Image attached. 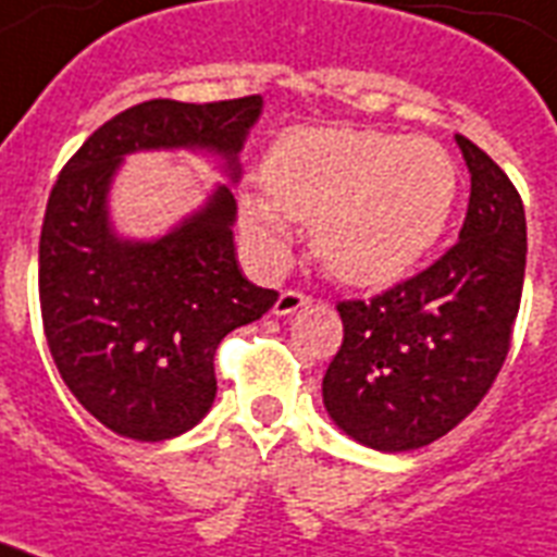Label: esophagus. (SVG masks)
Wrapping results in <instances>:
<instances>
[{
  "mask_svg": "<svg viewBox=\"0 0 557 557\" xmlns=\"http://www.w3.org/2000/svg\"><path fill=\"white\" fill-rule=\"evenodd\" d=\"M312 304V297L304 295V292H280L277 304H274V314H295L297 309H304V306Z\"/></svg>",
  "mask_w": 557,
  "mask_h": 557,
  "instance_id": "obj_1",
  "label": "esophagus"
}]
</instances>
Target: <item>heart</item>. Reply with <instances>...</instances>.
<instances>
[{
    "label": "heart",
    "instance_id": "obj_1",
    "mask_svg": "<svg viewBox=\"0 0 557 557\" xmlns=\"http://www.w3.org/2000/svg\"><path fill=\"white\" fill-rule=\"evenodd\" d=\"M262 190L239 196L253 260L280 269L288 219L312 222L318 260L352 286L405 277L440 243L457 199V168L428 138L367 129H292L262 161Z\"/></svg>",
    "mask_w": 557,
    "mask_h": 557
}]
</instances>
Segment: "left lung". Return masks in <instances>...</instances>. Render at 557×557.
<instances>
[{"label":"left lung","instance_id":"8db88e82","mask_svg":"<svg viewBox=\"0 0 557 557\" xmlns=\"http://www.w3.org/2000/svg\"><path fill=\"white\" fill-rule=\"evenodd\" d=\"M471 173L459 243L372 300L338 304L344 344L323 407L349 440L398 454L431 445L474 410L511 344L527 271V213L509 176L457 135Z\"/></svg>","mask_w":557,"mask_h":557}]
</instances>
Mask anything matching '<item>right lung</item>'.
<instances>
[{
	"instance_id": "right-lung-1",
	"label": "right lung",
	"mask_w": 557,
	"mask_h": 557,
	"mask_svg": "<svg viewBox=\"0 0 557 557\" xmlns=\"http://www.w3.org/2000/svg\"><path fill=\"white\" fill-rule=\"evenodd\" d=\"M262 98L144 100L95 129L48 196L39 236V309L65 387L100 424L138 442L173 440L216 398L213 356L236 326L260 321L277 292L236 262L227 185L156 239L121 236L109 190L126 156L208 152L239 182V152Z\"/></svg>"
}]
</instances>
